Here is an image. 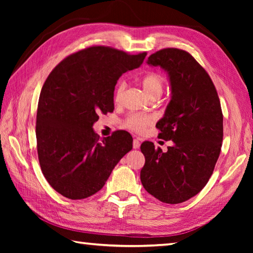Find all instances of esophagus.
Masks as SVG:
<instances>
[{
    "mask_svg": "<svg viewBox=\"0 0 253 253\" xmlns=\"http://www.w3.org/2000/svg\"><path fill=\"white\" fill-rule=\"evenodd\" d=\"M132 147H133V149H139V147H140V142H139V139L138 138L133 139Z\"/></svg>",
    "mask_w": 253,
    "mask_h": 253,
    "instance_id": "34e87169",
    "label": "esophagus"
}]
</instances>
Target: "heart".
Instances as JSON below:
<instances>
[{
  "label": "heart",
  "mask_w": 253,
  "mask_h": 253,
  "mask_svg": "<svg viewBox=\"0 0 253 253\" xmlns=\"http://www.w3.org/2000/svg\"><path fill=\"white\" fill-rule=\"evenodd\" d=\"M125 87H126L125 83L122 82L118 84L117 88L115 90V96H114L115 101H120L124 90H125ZM164 87H165V80L159 74L150 73L146 75L144 78L142 79V88L150 99L160 98L163 93ZM149 122H150L149 117L133 114L127 118L126 125L128 128H130V129L142 130L143 128L148 125Z\"/></svg>",
  "instance_id": "obj_1"
}]
</instances>
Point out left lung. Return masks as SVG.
Listing matches in <instances>:
<instances>
[{"label": "left lung", "instance_id": "1", "mask_svg": "<svg viewBox=\"0 0 253 253\" xmlns=\"http://www.w3.org/2000/svg\"><path fill=\"white\" fill-rule=\"evenodd\" d=\"M147 64L168 74L170 100L157 123L159 138L173 141L163 152L144 141L142 186L164 203H181L200 192L211 177L223 142L221 103L211 78L189 53L164 49Z\"/></svg>", "mask_w": 253, "mask_h": 253}]
</instances>
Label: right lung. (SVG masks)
Segmentation results:
<instances>
[{
    "label": "right lung",
    "mask_w": 253,
    "mask_h": 253,
    "mask_svg": "<svg viewBox=\"0 0 253 253\" xmlns=\"http://www.w3.org/2000/svg\"><path fill=\"white\" fill-rule=\"evenodd\" d=\"M146 55L91 46L66 57L45 80L37 111L38 157L45 179L62 196L79 200L94 195L132 149L129 132L100 138L93 124L100 113L114 111L118 78L140 66Z\"/></svg>",
    "instance_id": "add662e5"
}]
</instances>
